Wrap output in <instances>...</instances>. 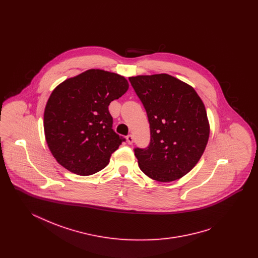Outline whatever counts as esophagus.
Returning <instances> with one entry per match:
<instances>
[{
	"label": "esophagus",
	"mask_w": 258,
	"mask_h": 258,
	"mask_svg": "<svg viewBox=\"0 0 258 258\" xmlns=\"http://www.w3.org/2000/svg\"><path fill=\"white\" fill-rule=\"evenodd\" d=\"M126 142L131 145V144H133L134 143V136L132 135H127L126 136Z\"/></svg>",
	"instance_id": "34e87169"
}]
</instances>
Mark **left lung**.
<instances>
[{
	"label": "left lung",
	"mask_w": 258,
	"mask_h": 258,
	"mask_svg": "<svg viewBox=\"0 0 258 258\" xmlns=\"http://www.w3.org/2000/svg\"><path fill=\"white\" fill-rule=\"evenodd\" d=\"M150 123L151 142L135 149L148 177L167 183L182 178L202 157L210 135L207 112L196 90L169 74L128 78Z\"/></svg>",
	"instance_id": "8db88e82"
}]
</instances>
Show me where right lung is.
Segmentation results:
<instances>
[{
    "label": "right lung",
    "mask_w": 258,
    "mask_h": 258,
    "mask_svg": "<svg viewBox=\"0 0 258 258\" xmlns=\"http://www.w3.org/2000/svg\"><path fill=\"white\" fill-rule=\"evenodd\" d=\"M127 80L120 74L88 70L66 79L47 100L43 127L53 157L69 171L89 176L103 169L123 138L113 130L111 101L123 96Z\"/></svg>",
    "instance_id": "1"
}]
</instances>
